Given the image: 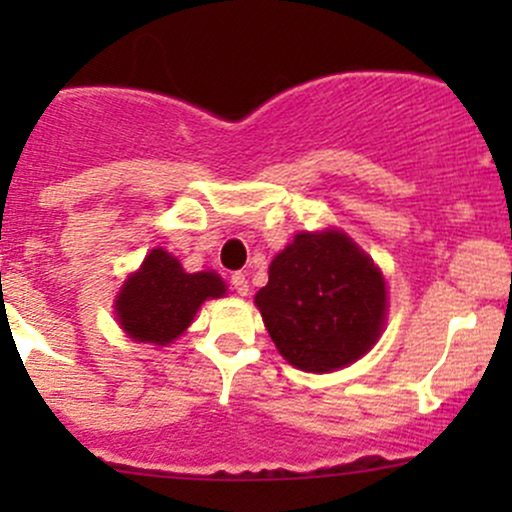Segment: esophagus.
<instances>
[{
  "instance_id": "34e87169",
  "label": "esophagus",
  "mask_w": 512,
  "mask_h": 512,
  "mask_svg": "<svg viewBox=\"0 0 512 512\" xmlns=\"http://www.w3.org/2000/svg\"><path fill=\"white\" fill-rule=\"evenodd\" d=\"M231 284H233V289H236L238 296H248L250 284H248V276H245L243 272L231 274Z\"/></svg>"
}]
</instances>
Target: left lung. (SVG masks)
<instances>
[{"instance_id": "obj_1", "label": "left lung", "mask_w": 512, "mask_h": 512, "mask_svg": "<svg viewBox=\"0 0 512 512\" xmlns=\"http://www.w3.org/2000/svg\"><path fill=\"white\" fill-rule=\"evenodd\" d=\"M264 327L291 366L330 373L373 349L385 327L383 272L342 231L298 233L269 264L255 296Z\"/></svg>"}]
</instances>
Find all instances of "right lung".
Returning a JSON list of instances; mask_svg holds the SVG:
<instances>
[{
  "label": "right lung",
  "mask_w": 512,
  "mask_h": 512,
  "mask_svg": "<svg viewBox=\"0 0 512 512\" xmlns=\"http://www.w3.org/2000/svg\"><path fill=\"white\" fill-rule=\"evenodd\" d=\"M223 293L226 284L219 274H187L170 252L156 248L122 284L115 315L134 342L166 346L190 327L199 305Z\"/></svg>",
  "instance_id": "1"
}]
</instances>
